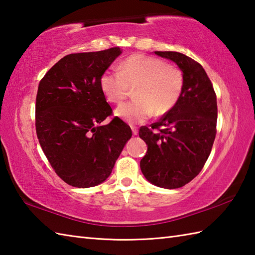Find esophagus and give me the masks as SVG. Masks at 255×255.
<instances>
[{"label":"esophagus","instance_id":"34e87169","mask_svg":"<svg viewBox=\"0 0 255 255\" xmlns=\"http://www.w3.org/2000/svg\"><path fill=\"white\" fill-rule=\"evenodd\" d=\"M131 130H132L133 136H136V134H138V128H137V127L131 126Z\"/></svg>","mask_w":255,"mask_h":255}]
</instances>
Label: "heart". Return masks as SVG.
<instances>
[{"mask_svg":"<svg viewBox=\"0 0 255 255\" xmlns=\"http://www.w3.org/2000/svg\"><path fill=\"white\" fill-rule=\"evenodd\" d=\"M106 100L122 103L134 90L137 101L118 106L115 115L125 123L140 124L155 115H164L175 106L182 94L184 79L177 67L158 58L134 55L127 58L119 72H105L100 80Z\"/></svg>","mask_w":255,"mask_h":255,"instance_id":"heart-1","label":"heart"}]
</instances>
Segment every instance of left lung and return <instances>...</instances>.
<instances>
[{
  "instance_id": "8db88e82",
  "label": "left lung",
  "mask_w": 255,
  "mask_h": 255,
  "mask_svg": "<svg viewBox=\"0 0 255 255\" xmlns=\"http://www.w3.org/2000/svg\"><path fill=\"white\" fill-rule=\"evenodd\" d=\"M170 59L183 72L184 85L175 106L139 137L148 145L140 169L153 185L178 188L202 171L216 137L217 97L204 68L181 52L154 51Z\"/></svg>"
}]
</instances>
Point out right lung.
I'll list each match as a JSON object with an SVG mask.
<instances>
[{
	"label": "right lung",
	"mask_w": 255,
	"mask_h": 255,
	"mask_svg": "<svg viewBox=\"0 0 255 255\" xmlns=\"http://www.w3.org/2000/svg\"><path fill=\"white\" fill-rule=\"evenodd\" d=\"M119 47L71 53L60 59L38 86L36 132L57 175L69 185L88 188L111 175L131 129L112 115L100 80L121 55Z\"/></svg>",
	"instance_id": "1"
}]
</instances>
